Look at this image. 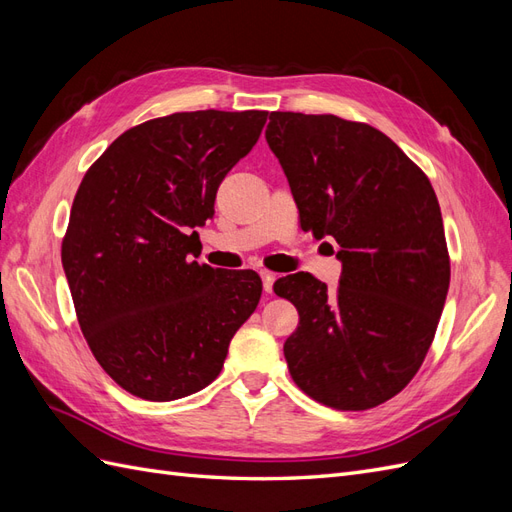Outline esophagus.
I'll use <instances>...</instances> for the list:
<instances>
[{
	"label": "esophagus",
	"instance_id": "34e87169",
	"mask_svg": "<svg viewBox=\"0 0 512 512\" xmlns=\"http://www.w3.org/2000/svg\"><path fill=\"white\" fill-rule=\"evenodd\" d=\"M260 277H262V288H265V292H273L275 273H271V271H260Z\"/></svg>",
	"mask_w": 512,
	"mask_h": 512
}]
</instances>
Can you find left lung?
<instances>
[{"mask_svg":"<svg viewBox=\"0 0 512 512\" xmlns=\"http://www.w3.org/2000/svg\"><path fill=\"white\" fill-rule=\"evenodd\" d=\"M265 136L301 228L335 239L342 260L333 290L303 271L273 284L299 312L284 344L290 376L322 406L376 408L416 376L444 309L451 258L436 192L363 121L275 111Z\"/></svg>","mask_w":512,"mask_h":512,"instance_id":"obj_1","label":"left lung"}]
</instances>
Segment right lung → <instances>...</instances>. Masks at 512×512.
<instances>
[{"label": "right lung", "instance_id": "obj_1", "mask_svg": "<svg viewBox=\"0 0 512 512\" xmlns=\"http://www.w3.org/2000/svg\"><path fill=\"white\" fill-rule=\"evenodd\" d=\"M267 111L173 113L130 128L87 168L61 241L87 346L123 391L173 401L220 376L262 282L190 260L220 183Z\"/></svg>", "mask_w": 512, "mask_h": 512}]
</instances>
